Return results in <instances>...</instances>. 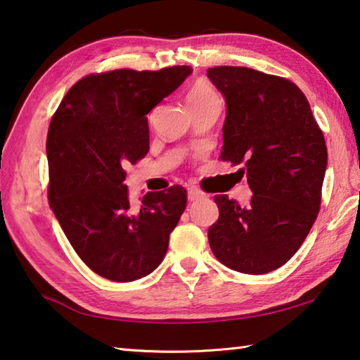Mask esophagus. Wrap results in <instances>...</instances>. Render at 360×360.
<instances>
[{
  "label": "esophagus",
  "instance_id": "esophagus-1",
  "mask_svg": "<svg viewBox=\"0 0 360 360\" xmlns=\"http://www.w3.org/2000/svg\"><path fill=\"white\" fill-rule=\"evenodd\" d=\"M187 197H188V202H198V200H202L205 197V193L202 191H198L197 187H188Z\"/></svg>",
  "mask_w": 360,
  "mask_h": 360
}]
</instances>
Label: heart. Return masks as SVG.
<instances>
[{
    "label": "heart",
    "mask_w": 360,
    "mask_h": 360,
    "mask_svg": "<svg viewBox=\"0 0 360 360\" xmlns=\"http://www.w3.org/2000/svg\"><path fill=\"white\" fill-rule=\"evenodd\" d=\"M216 96H217L216 92L210 87L208 84L197 82L195 85H192L191 90H188V94L186 96V101H187V105H192V103L216 98Z\"/></svg>",
    "instance_id": "b5f03b06"
}]
</instances>
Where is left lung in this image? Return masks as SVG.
Here are the masks:
<instances>
[{
    "instance_id": "8db88e82",
    "label": "left lung",
    "mask_w": 360,
    "mask_h": 360,
    "mask_svg": "<svg viewBox=\"0 0 360 360\" xmlns=\"http://www.w3.org/2000/svg\"><path fill=\"white\" fill-rule=\"evenodd\" d=\"M225 100L222 160L246 174L251 202L216 195L208 230L216 259L231 270L264 275L284 265L319 212L327 146L307 96L294 82L245 66L206 71Z\"/></svg>"
}]
</instances>
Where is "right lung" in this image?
<instances>
[{
  "label": "right lung",
  "instance_id": "right-lung-1",
  "mask_svg": "<svg viewBox=\"0 0 360 360\" xmlns=\"http://www.w3.org/2000/svg\"><path fill=\"white\" fill-rule=\"evenodd\" d=\"M191 72L172 66L85 76L49 125V205L84 264L111 281L154 271L186 210L184 187L148 192L135 206L124 181L125 167L149 150L146 115Z\"/></svg>",
  "mask_w": 360,
  "mask_h": 360
}]
</instances>
